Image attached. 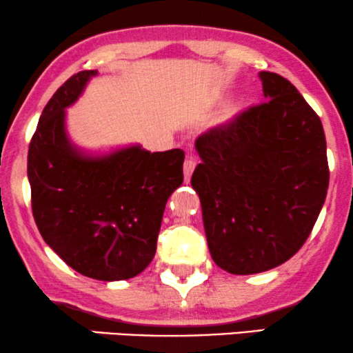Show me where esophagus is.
<instances>
[{"label": "esophagus", "instance_id": "esophagus-1", "mask_svg": "<svg viewBox=\"0 0 353 353\" xmlns=\"http://www.w3.org/2000/svg\"><path fill=\"white\" fill-rule=\"evenodd\" d=\"M196 157L194 156H188L185 161V165H183V173H185V181H190V178L192 175L196 168Z\"/></svg>", "mask_w": 353, "mask_h": 353}]
</instances>
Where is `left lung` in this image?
<instances>
[{"instance_id": "left-lung-1", "label": "left lung", "mask_w": 353, "mask_h": 353, "mask_svg": "<svg viewBox=\"0 0 353 353\" xmlns=\"http://www.w3.org/2000/svg\"><path fill=\"white\" fill-rule=\"evenodd\" d=\"M259 77L267 101L197 138L202 163L191 178L212 259L233 274L291 259L310 236L330 185L320 117L284 77Z\"/></svg>"}]
</instances>
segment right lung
<instances>
[{
  "mask_svg": "<svg viewBox=\"0 0 353 353\" xmlns=\"http://www.w3.org/2000/svg\"><path fill=\"white\" fill-rule=\"evenodd\" d=\"M98 70L72 75L43 109L28 146L32 212L45 243L83 276L119 281L151 263L185 152L141 146L86 156L69 141L65 108Z\"/></svg>",
  "mask_w": 353,
  "mask_h": 353,
  "instance_id": "add662e5",
  "label": "right lung"
}]
</instances>
